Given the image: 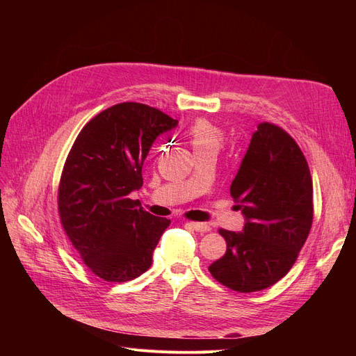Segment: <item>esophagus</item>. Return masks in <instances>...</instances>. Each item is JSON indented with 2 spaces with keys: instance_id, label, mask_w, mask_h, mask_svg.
<instances>
[{
  "instance_id": "obj_1",
  "label": "esophagus",
  "mask_w": 356,
  "mask_h": 356,
  "mask_svg": "<svg viewBox=\"0 0 356 356\" xmlns=\"http://www.w3.org/2000/svg\"><path fill=\"white\" fill-rule=\"evenodd\" d=\"M188 225L193 230H196L197 233H207L211 230L209 224H207V222H193L191 221V222H188Z\"/></svg>"
}]
</instances>
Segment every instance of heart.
<instances>
[{
	"mask_svg": "<svg viewBox=\"0 0 356 356\" xmlns=\"http://www.w3.org/2000/svg\"><path fill=\"white\" fill-rule=\"evenodd\" d=\"M187 139L195 152H204V149H217L221 143V131L207 120L193 122L187 129Z\"/></svg>",
	"mask_w": 356,
	"mask_h": 356,
	"instance_id": "heart-1",
	"label": "heart"
}]
</instances>
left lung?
<instances>
[{"instance_id":"obj_1","label":"left lung","mask_w":356,"mask_h":356,"mask_svg":"<svg viewBox=\"0 0 356 356\" xmlns=\"http://www.w3.org/2000/svg\"><path fill=\"white\" fill-rule=\"evenodd\" d=\"M230 195L245 225L242 232L220 229L227 251L209 272L238 293L266 289L293 267L314 220L307 161L284 129L272 123L257 126Z\"/></svg>"}]
</instances>
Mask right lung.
Masks as SVG:
<instances>
[{
  "mask_svg": "<svg viewBox=\"0 0 356 356\" xmlns=\"http://www.w3.org/2000/svg\"><path fill=\"white\" fill-rule=\"evenodd\" d=\"M177 124L153 106L117 104L81 129L67 157L58 193L62 227L84 264L106 282H127L147 272L170 224L129 195L143 187L153 143Z\"/></svg>",
  "mask_w": 356,
  "mask_h": 356,
  "instance_id": "1",
  "label": "right lung"
}]
</instances>
